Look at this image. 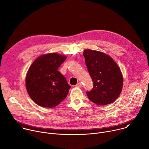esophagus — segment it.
<instances>
[{"label":"esophagus","mask_w":149,"mask_h":149,"mask_svg":"<svg viewBox=\"0 0 149 149\" xmlns=\"http://www.w3.org/2000/svg\"><path fill=\"white\" fill-rule=\"evenodd\" d=\"M77 87H82V84L81 82H78L76 86H75Z\"/></svg>","instance_id":"esophagus-1"}]
</instances>
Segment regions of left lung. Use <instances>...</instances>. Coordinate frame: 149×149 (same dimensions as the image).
<instances>
[{
	"instance_id": "1",
	"label": "left lung",
	"mask_w": 149,
	"mask_h": 149,
	"mask_svg": "<svg viewBox=\"0 0 149 149\" xmlns=\"http://www.w3.org/2000/svg\"><path fill=\"white\" fill-rule=\"evenodd\" d=\"M83 55L93 81L92 90L87 91L88 98L98 105L113 102L123 89L120 68L111 56L102 52L86 49Z\"/></svg>"
}]
</instances>
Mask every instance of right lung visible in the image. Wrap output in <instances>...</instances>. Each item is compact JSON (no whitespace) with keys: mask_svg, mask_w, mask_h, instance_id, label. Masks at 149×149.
Here are the masks:
<instances>
[{"mask_svg":"<svg viewBox=\"0 0 149 149\" xmlns=\"http://www.w3.org/2000/svg\"><path fill=\"white\" fill-rule=\"evenodd\" d=\"M67 58L49 53L37 58L26 76V88L31 99L41 107L52 108L64 100L71 86L58 69Z\"/></svg>","mask_w":149,"mask_h":149,"instance_id":"1","label":"right lung"}]
</instances>
